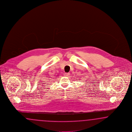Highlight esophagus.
I'll list each match as a JSON object with an SVG mask.
<instances>
[{
  "label": "esophagus",
  "instance_id": "esophagus-1",
  "mask_svg": "<svg viewBox=\"0 0 132 132\" xmlns=\"http://www.w3.org/2000/svg\"><path fill=\"white\" fill-rule=\"evenodd\" d=\"M69 75V73H64V76H65V77H68Z\"/></svg>",
  "mask_w": 132,
  "mask_h": 132
}]
</instances>
